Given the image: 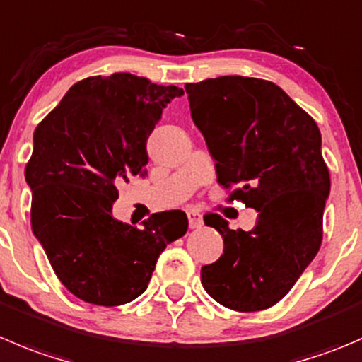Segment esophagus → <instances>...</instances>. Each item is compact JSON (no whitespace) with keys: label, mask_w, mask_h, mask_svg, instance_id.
<instances>
[{"label":"esophagus","mask_w":362,"mask_h":362,"mask_svg":"<svg viewBox=\"0 0 362 362\" xmlns=\"http://www.w3.org/2000/svg\"><path fill=\"white\" fill-rule=\"evenodd\" d=\"M187 217H189V228H199L203 224V219H202V214L198 212V210H187Z\"/></svg>","instance_id":"1"}]
</instances>
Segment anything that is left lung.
<instances>
[{
	"label": "left lung",
	"mask_w": 362,
	"mask_h": 362,
	"mask_svg": "<svg viewBox=\"0 0 362 362\" xmlns=\"http://www.w3.org/2000/svg\"><path fill=\"white\" fill-rule=\"evenodd\" d=\"M185 92L228 199L258 212L251 231L230 230L219 214L203 217L223 235L224 249L202 267V285L230 310H267L292 290L320 249L331 191L320 131L270 81L221 76L187 83Z\"/></svg>",
	"instance_id": "obj_1"
}]
</instances>
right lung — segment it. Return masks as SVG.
<instances>
[{
  "mask_svg": "<svg viewBox=\"0 0 362 362\" xmlns=\"http://www.w3.org/2000/svg\"><path fill=\"white\" fill-rule=\"evenodd\" d=\"M180 95L127 72L86 77L35 129L24 171L31 228L59 281L84 303L134 300L160 252L187 231L182 210L152 214L141 228L111 214L118 182L146 175V139Z\"/></svg>",
  "mask_w": 362,
  "mask_h": 362,
  "instance_id": "1",
  "label": "right lung"
}]
</instances>
